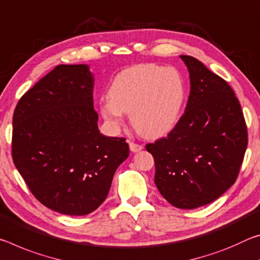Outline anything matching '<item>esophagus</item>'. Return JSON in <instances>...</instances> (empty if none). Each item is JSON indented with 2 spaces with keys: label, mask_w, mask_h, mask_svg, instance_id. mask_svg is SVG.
Masks as SVG:
<instances>
[{
  "label": "esophagus",
  "mask_w": 260,
  "mask_h": 260,
  "mask_svg": "<svg viewBox=\"0 0 260 260\" xmlns=\"http://www.w3.org/2000/svg\"><path fill=\"white\" fill-rule=\"evenodd\" d=\"M129 146L131 152H139L140 150H143V145H140V144H137L135 142H130Z\"/></svg>",
  "instance_id": "esophagus-1"
}]
</instances>
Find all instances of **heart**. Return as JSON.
<instances>
[{
  "label": "heart",
  "instance_id": "1",
  "mask_svg": "<svg viewBox=\"0 0 260 260\" xmlns=\"http://www.w3.org/2000/svg\"><path fill=\"white\" fill-rule=\"evenodd\" d=\"M109 100L100 104V112L112 127L130 114L131 123L145 137L164 136L178 121L185 99V83L172 67L138 64L115 76L108 91Z\"/></svg>",
  "mask_w": 260,
  "mask_h": 260
}]
</instances>
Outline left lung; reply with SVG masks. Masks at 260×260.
<instances>
[{"instance_id": "left-lung-1", "label": "left lung", "mask_w": 260, "mask_h": 260, "mask_svg": "<svg viewBox=\"0 0 260 260\" xmlns=\"http://www.w3.org/2000/svg\"><path fill=\"white\" fill-rule=\"evenodd\" d=\"M190 74L186 107L167 137L146 144L154 158V182L177 208L214 202L235 183L248 146L240 101L226 80L201 61L181 55Z\"/></svg>"}]
</instances>
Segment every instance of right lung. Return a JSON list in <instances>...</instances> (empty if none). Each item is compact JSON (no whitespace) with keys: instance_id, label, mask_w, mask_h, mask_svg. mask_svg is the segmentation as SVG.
Listing matches in <instances>:
<instances>
[{"instance_id":"right-lung-1","label":"right lung","mask_w":260,"mask_h":260,"mask_svg":"<svg viewBox=\"0 0 260 260\" xmlns=\"http://www.w3.org/2000/svg\"><path fill=\"white\" fill-rule=\"evenodd\" d=\"M87 66L59 64L24 93L12 117L11 155L32 194L67 215H86L107 197L129 156L124 137H106Z\"/></svg>"}]
</instances>
